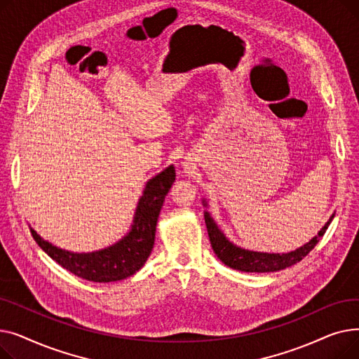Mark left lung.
<instances>
[{"label":"left lung","mask_w":359,"mask_h":359,"mask_svg":"<svg viewBox=\"0 0 359 359\" xmlns=\"http://www.w3.org/2000/svg\"><path fill=\"white\" fill-rule=\"evenodd\" d=\"M332 218L327 221L325 227L318 231L316 237H313L307 244H304L303 248H299L294 252L290 253H260V252H250V250H244L237 246H234L233 243H230L227 238L224 237V234L218 230L217 224L214 219L210 217L208 212H205V224L206 229H208V236L211 246L218 256V259L224 263V265L230 266L231 269L241 271V272H276L280 269L290 268L299 260H303L318 243L320 237H323Z\"/></svg>","instance_id":"obj_1"}]
</instances>
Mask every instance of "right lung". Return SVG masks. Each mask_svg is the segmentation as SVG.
Returning a JSON list of instances; mask_svg holds the SVG:
<instances>
[{"label":"right lung","mask_w":359,"mask_h":359,"mask_svg":"<svg viewBox=\"0 0 359 359\" xmlns=\"http://www.w3.org/2000/svg\"><path fill=\"white\" fill-rule=\"evenodd\" d=\"M176 177L175 167L170 165L147 183L135 212L132 231L115 246L94 253H69L52 246L30 229L34 241L39 244L58 265L83 279L93 282H115L140 271L154 246L156 225L164 196Z\"/></svg>","instance_id":"obj_1"}]
</instances>
